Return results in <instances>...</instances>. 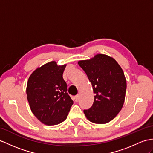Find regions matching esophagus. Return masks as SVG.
<instances>
[{
	"label": "esophagus",
	"mask_w": 153,
	"mask_h": 153,
	"mask_svg": "<svg viewBox=\"0 0 153 153\" xmlns=\"http://www.w3.org/2000/svg\"><path fill=\"white\" fill-rule=\"evenodd\" d=\"M79 100V95H77L75 96V97H74V100H75L76 102H77Z\"/></svg>",
	"instance_id": "esophagus-1"
}]
</instances>
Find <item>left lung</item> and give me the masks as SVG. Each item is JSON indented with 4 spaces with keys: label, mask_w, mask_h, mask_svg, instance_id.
<instances>
[{
    "label": "left lung",
    "mask_w": 153,
    "mask_h": 153,
    "mask_svg": "<svg viewBox=\"0 0 153 153\" xmlns=\"http://www.w3.org/2000/svg\"><path fill=\"white\" fill-rule=\"evenodd\" d=\"M78 64L86 73L95 94L92 106L84 110L85 117L94 123H107L123 106L126 89L123 71L115 59L102 54Z\"/></svg>",
    "instance_id": "obj_1"
}]
</instances>
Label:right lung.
Returning a JSON list of instances; mask_svg holds the SVG:
<instances>
[{"instance_id": "right-lung-1", "label": "right lung", "mask_w": 153, "mask_h": 153, "mask_svg": "<svg viewBox=\"0 0 153 153\" xmlns=\"http://www.w3.org/2000/svg\"><path fill=\"white\" fill-rule=\"evenodd\" d=\"M66 64L48 62L33 71L27 85V99L32 112L46 125H56L65 121L73 101L63 79Z\"/></svg>"}]
</instances>
